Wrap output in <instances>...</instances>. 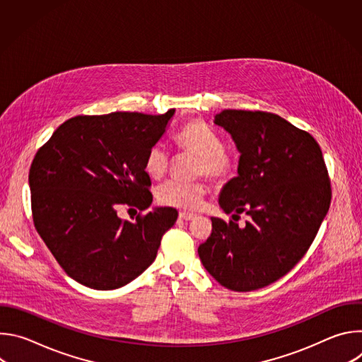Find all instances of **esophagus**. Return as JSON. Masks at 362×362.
<instances>
[{
    "label": "esophagus",
    "mask_w": 362,
    "mask_h": 362,
    "mask_svg": "<svg viewBox=\"0 0 362 362\" xmlns=\"http://www.w3.org/2000/svg\"><path fill=\"white\" fill-rule=\"evenodd\" d=\"M179 218H180L182 221H192V219L196 218V215L189 214V212H180V214H179Z\"/></svg>",
    "instance_id": "34e87169"
}]
</instances>
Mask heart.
I'll use <instances>...</instances> for the list:
<instances>
[{
  "instance_id": "1",
  "label": "heart",
  "mask_w": 362,
  "mask_h": 362,
  "mask_svg": "<svg viewBox=\"0 0 362 362\" xmlns=\"http://www.w3.org/2000/svg\"><path fill=\"white\" fill-rule=\"evenodd\" d=\"M175 140L180 148L189 150L199 156L196 166L197 175H206L209 179L225 180L233 170L232 159L225 151L222 137L204 122L193 120L182 126ZM169 151L160 143L153 144L144 158V172L151 179H160L169 168ZM206 194V186L202 182H185L172 179L160 186L158 192L159 202L173 208L194 211Z\"/></svg>"
}]
</instances>
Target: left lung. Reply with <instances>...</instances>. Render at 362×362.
Listing matches in <instances>:
<instances>
[{
	"mask_svg": "<svg viewBox=\"0 0 362 362\" xmlns=\"http://www.w3.org/2000/svg\"><path fill=\"white\" fill-rule=\"evenodd\" d=\"M215 124L233 139L238 176L219 196L233 221L212 218L199 249L203 267L222 286L247 292L286 275L306 253L329 209L331 182L317 140L278 115L223 110Z\"/></svg>",
	"mask_w": 362,
	"mask_h": 362,
	"instance_id": "left-lung-1",
	"label": "left lung"
}]
</instances>
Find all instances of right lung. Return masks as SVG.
I'll use <instances>...</instances> for the list:
<instances>
[{
  "mask_svg": "<svg viewBox=\"0 0 362 362\" xmlns=\"http://www.w3.org/2000/svg\"><path fill=\"white\" fill-rule=\"evenodd\" d=\"M173 115L175 109L159 116H76L35 153L28 175L34 226L78 284L117 289L156 259L177 211L154 208L130 222L117 216V208L127 204L144 211L151 204L144 158Z\"/></svg>",
  "mask_w": 362,
  "mask_h": 362,
  "instance_id": "right-lung-1",
  "label": "right lung"
}]
</instances>
